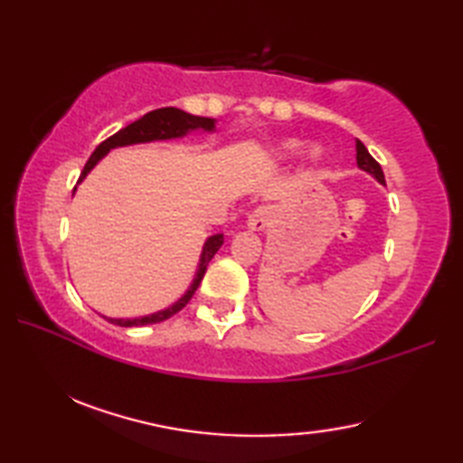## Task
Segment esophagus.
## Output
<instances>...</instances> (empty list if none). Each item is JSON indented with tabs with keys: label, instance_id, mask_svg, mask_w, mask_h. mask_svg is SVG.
Instances as JSON below:
<instances>
[{
	"label": "esophagus",
	"instance_id": "34e87169",
	"mask_svg": "<svg viewBox=\"0 0 463 463\" xmlns=\"http://www.w3.org/2000/svg\"><path fill=\"white\" fill-rule=\"evenodd\" d=\"M270 219H272V211L269 209V206H259V209H254V211L249 214L247 224H249L250 231H257V232H259V231L267 229Z\"/></svg>",
	"mask_w": 463,
	"mask_h": 463
}]
</instances>
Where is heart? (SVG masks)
<instances>
[{"label": "heart", "mask_w": 463, "mask_h": 463, "mask_svg": "<svg viewBox=\"0 0 463 463\" xmlns=\"http://www.w3.org/2000/svg\"><path fill=\"white\" fill-rule=\"evenodd\" d=\"M300 143L298 141H288V143H284L282 145V151L284 153H287V155H297L298 151H300ZM312 156H314V159H318V156H320V149H314L312 151Z\"/></svg>", "instance_id": "1"}]
</instances>
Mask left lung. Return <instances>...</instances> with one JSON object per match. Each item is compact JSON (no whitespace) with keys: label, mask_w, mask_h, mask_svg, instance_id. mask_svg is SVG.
<instances>
[{"label":"left lung","mask_w":463,"mask_h":463,"mask_svg":"<svg viewBox=\"0 0 463 463\" xmlns=\"http://www.w3.org/2000/svg\"><path fill=\"white\" fill-rule=\"evenodd\" d=\"M356 163H358V166H360L362 171L370 173L378 183L386 184V179H383V171H382L380 163L368 153V149H366V146H364L362 141H356Z\"/></svg>","instance_id":"obj_1"}]
</instances>
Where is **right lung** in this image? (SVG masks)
I'll use <instances>...</instances> for the list:
<instances>
[{
  "instance_id": "right-lung-1",
  "label": "right lung",
  "mask_w": 463,
  "mask_h": 463,
  "mask_svg": "<svg viewBox=\"0 0 463 463\" xmlns=\"http://www.w3.org/2000/svg\"><path fill=\"white\" fill-rule=\"evenodd\" d=\"M203 129V131H214V119H209V117H196L191 113H184L176 107H163V109H155L151 113L143 115L141 119H137L135 123L127 125L125 129L117 131L115 135H111L109 139H105L97 149L93 151V155L90 156V161L85 163L83 173L80 176V183L85 179L87 173H90L93 166L99 163L103 156L109 153L111 149H117V146H127V145H137V143H151V141H166V139H179V137H184L186 133ZM224 237L222 234H213V237L206 239L201 259H199V269H196L194 280L191 284V288L186 290L183 297L176 300L173 307L165 308L161 312L149 314V317H141V318H107L103 317L107 322L117 324V326H145V324H156L163 322L166 318L175 317L176 312L183 310L189 300L193 298L194 290L199 288V284L204 277L206 267H209L211 259L222 247Z\"/></svg>"
}]
</instances>
